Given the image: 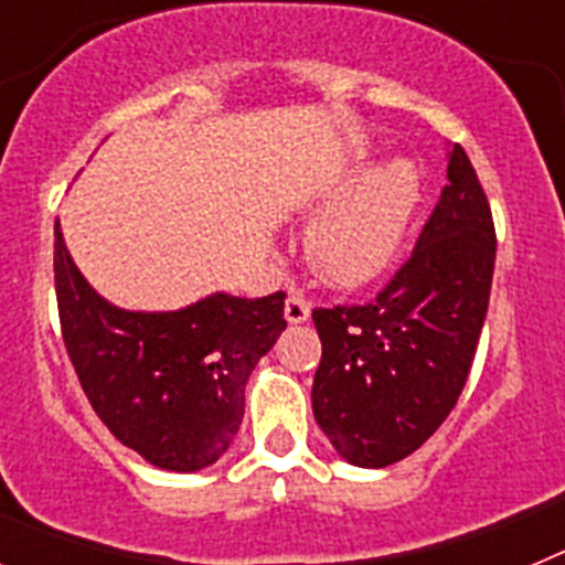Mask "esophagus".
<instances>
[{
	"label": "esophagus",
	"instance_id": "34e87169",
	"mask_svg": "<svg viewBox=\"0 0 565 565\" xmlns=\"http://www.w3.org/2000/svg\"><path fill=\"white\" fill-rule=\"evenodd\" d=\"M311 317V302L306 299L302 291H291L286 299V319L291 326H299V322H306Z\"/></svg>",
	"mask_w": 565,
	"mask_h": 565
}]
</instances>
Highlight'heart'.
Segmentation results:
<instances>
[{
	"mask_svg": "<svg viewBox=\"0 0 565 565\" xmlns=\"http://www.w3.org/2000/svg\"><path fill=\"white\" fill-rule=\"evenodd\" d=\"M353 185L352 190L350 186ZM342 201L319 214L306 234L308 263L337 286H362L391 266L422 201L416 163L396 158L373 172L359 161L331 183L328 201Z\"/></svg>",
	"mask_w": 565,
	"mask_h": 565,
	"instance_id": "b5f03b06",
	"label": "heart"
}]
</instances>
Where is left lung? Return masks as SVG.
<instances>
[{
    "instance_id": "left-lung-1",
    "label": "left lung",
    "mask_w": 565,
    "mask_h": 565,
    "mask_svg": "<svg viewBox=\"0 0 565 565\" xmlns=\"http://www.w3.org/2000/svg\"><path fill=\"white\" fill-rule=\"evenodd\" d=\"M495 271V226L458 143L411 259L362 306L313 308L322 359L313 418L344 461L391 467L456 407L476 359Z\"/></svg>"
}]
</instances>
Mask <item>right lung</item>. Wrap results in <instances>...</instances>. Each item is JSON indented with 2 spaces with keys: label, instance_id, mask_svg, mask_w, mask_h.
<instances>
[{
  "label": "right lung",
  "instance_id": "right-lung-1",
  "mask_svg": "<svg viewBox=\"0 0 565 565\" xmlns=\"http://www.w3.org/2000/svg\"><path fill=\"white\" fill-rule=\"evenodd\" d=\"M53 271L70 362L109 433L154 467H212L243 424L254 364L286 331V294L124 311L84 279L58 221Z\"/></svg>",
  "mask_w": 565,
  "mask_h": 565
}]
</instances>
